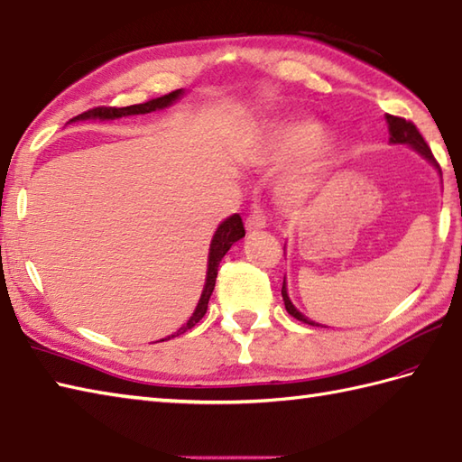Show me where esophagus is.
Segmentation results:
<instances>
[{"label":"esophagus","mask_w":462,"mask_h":462,"mask_svg":"<svg viewBox=\"0 0 462 462\" xmlns=\"http://www.w3.org/2000/svg\"><path fill=\"white\" fill-rule=\"evenodd\" d=\"M266 214H263L260 208L252 210L250 216L246 218V230L248 232H258L262 228H266Z\"/></svg>","instance_id":"1"}]
</instances>
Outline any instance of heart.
Masks as SVG:
<instances>
[{
    "label": "heart",
    "instance_id": "1",
    "mask_svg": "<svg viewBox=\"0 0 462 462\" xmlns=\"http://www.w3.org/2000/svg\"><path fill=\"white\" fill-rule=\"evenodd\" d=\"M328 143V133L318 121H293V123H280L266 126L260 133L256 143L252 144L248 152V161L256 166H270V164H290L308 161L316 156ZM326 152V151H323ZM319 152V162L310 166L293 179L283 196L288 200L298 199L313 189V182L318 179V172L331 162L328 154Z\"/></svg>",
    "mask_w": 462,
    "mask_h": 462
}]
</instances>
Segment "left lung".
I'll return each instance as SVG.
<instances>
[{
  "instance_id": "8db88e82",
  "label": "left lung",
  "mask_w": 462,
  "mask_h": 462,
  "mask_svg": "<svg viewBox=\"0 0 462 462\" xmlns=\"http://www.w3.org/2000/svg\"><path fill=\"white\" fill-rule=\"evenodd\" d=\"M385 119H387V125H389V134H391V136H389V143L413 146V149H415L417 152L423 154L429 162H433V164L437 166V169H439V164H437V161H435L433 152H430L429 144H427V143H425V139H423V134L419 133V129H417V126H415L413 123H411V121H405L403 116H393V115H387ZM439 172H440V171H439ZM282 298H283V303H286V310H288L290 316H293V318L300 319V321H303V323H308V326H319V323L308 319L306 316H301V313H300L296 308H293V303H291V301H290V298H288L286 278H283Z\"/></svg>"
}]
</instances>
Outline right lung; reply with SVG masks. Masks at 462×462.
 <instances>
[{
    "label": "right lung",
    "mask_w": 462,
    "mask_h": 462,
    "mask_svg": "<svg viewBox=\"0 0 462 462\" xmlns=\"http://www.w3.org/2000/svg\"><path fill=\"white\" fill-rule=\"evenodd\" d=\"M182 89H176L169 95H162V97H156V99H151L146 103L141 105H131V106H95V109H89L87 113H81L73 116L71 121H85V119H101V121H109V119H121V116H129V115H146V113H152V111H161L166 109V106H171L176 99H180L182 97ZM246 236V230H244V222L240 218V214H232L230 218H226L220 226L218 230L214 232L212 242H210V252H208V272H206V283H204V290H202V296L199 300V306H196L192 318L184 323V326L172 333L171 337L180 336V333L192 329L196 323H199L206 310H208V300L214 291V283H216V276H218V266L222 258L226 256V252L232 248L234 242H238L240 238ZM164 341V339H161Z\"/></svg>",
    "instance_id": "add662e5"
}]
</instances>
